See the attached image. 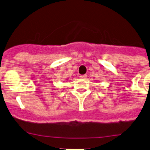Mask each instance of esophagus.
<instances>
[{
    "mask_svg": "<svg viewBox=\"0 0 150 150\" xmlns=\"http://www.w3.org/2000/svg\"><path fill=\"white\" fill-rule=\"evenodd\" d=\"M86 77H87V75H80V79H85Z\"/></svg>",
    "mask_w": 150,
    "mask_h": 150,
    "instance_id": "34e87169",
    "label": "esophagus"
}]
</instances>
